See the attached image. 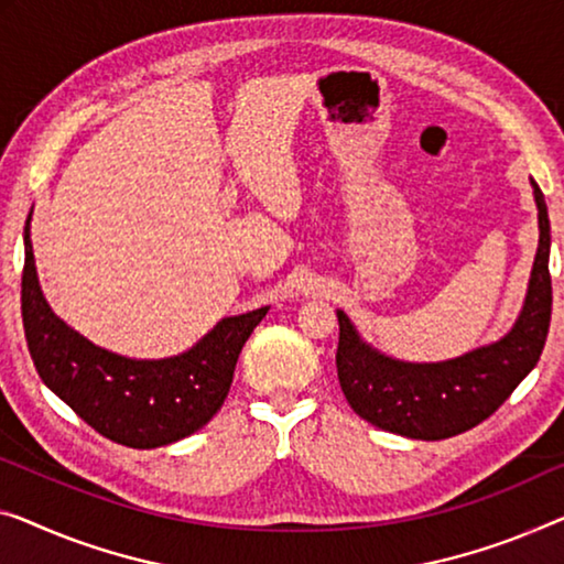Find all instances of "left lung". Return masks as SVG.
Wrapping results in <instances>:
<instances>
[{
    "label": "left lung",
    "instance_id": "obj_1",
    "mask_svg": "<svg viewBox=\"0 0 564 564\" xmlns=\"http://www.w3.org/2000/svg\"><path fill=\"white\" fill-rule=\"evenodd\" d=\"M540 248L529 279L522 316L501 341L438 365H408L382 357L359 341L349 318L339 316L336 375L351 410L382 431L420 441H443L470 431L497 413L503 400L540 362L552 316L550 217L542 189Z\"/></svg>",
    "mask_w": 564,
    "mask_h": 564
}]
</instances>
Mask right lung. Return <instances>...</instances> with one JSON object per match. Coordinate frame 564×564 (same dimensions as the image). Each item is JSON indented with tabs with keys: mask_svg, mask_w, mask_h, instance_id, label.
Returning a JSON list of instances; mask_svg holds the SVG:
<instances>
[{
	"mask_svg": "<svg viewBox=\"0 0 564 564\" xmlns=\"http://www.w3.org/2000/svg\"><path fill=\"white\" fill-rule=\"evenodd\" d=\"M32 215V213H30ZM265 308L223 318L197 347L159 362H137L96 347L65 326L42 299L30 217L24 223L22 324L42 382L104 438L129 448L187 438L228 398L242 344Z\"/></svg>",
	"mask_w": 564,
	"mask_h": 564,
	"instance_id": "add662e5",
	"label": "right lung"
}]
</instances>
